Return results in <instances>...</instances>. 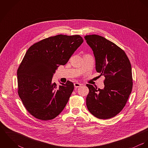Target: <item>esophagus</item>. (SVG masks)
Listing matches in <instances>:
<instances>
[{
	"mask_svg": "<svg viewBox=\"0 0 148 148\" xmlns=\"http://www.w3.org/2000/svg\"><path fill=\"white\" fill-rule=\"evenodd\" d=\"M81 85H82V84H80V83H74V86H75V88H79V87L81 86Z\"/></svg>",
	"mask_w": 148,
	"mask_h": 148,
	"instance_id": "esophagus-1",
	"label": "esophagus"
}]
</instances>
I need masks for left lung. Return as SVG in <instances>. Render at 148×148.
<instances>
[{
    "label": "left lung",
    "instance_id": "obj_1",
    "mask_svg": "<svg viewBox=\"0 0 148 148\" xmlns=\"http://www.w3.org/2000/svg\"><path fill=\"white\" fill-rule=\"evenodd\" d=\"M93 51L96 70L104 76V88L86 84L88 110L100 119L116 116L125 106L133 87L132 67L125 52L105 38L90 35L84 37Z\"/></svg>",
    "mask_w": 148,
    "mask_h": 148
}]
</instances>
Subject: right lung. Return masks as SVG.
Returning <instances> with one entry per match:
<instances>
[{
    "label": "right lung",
    "mask_w": 148,
    "mask_h": 148,
    "mask_svg": "<svg viewBox=\"0 0 148 148\" xmlns=\"http://www.w3.org/2000/svg\"><path fill=\"white\" fill-rule=\"evenodd\" d=\"M83 42L78 35H58L34 44L26 52L17 71L18 92L27 110L35 118L52 120L63 110L74 85L67 81L57 86L52 76Z\"/></svg>",
    "instance_id": "1"
}]
</instances>
